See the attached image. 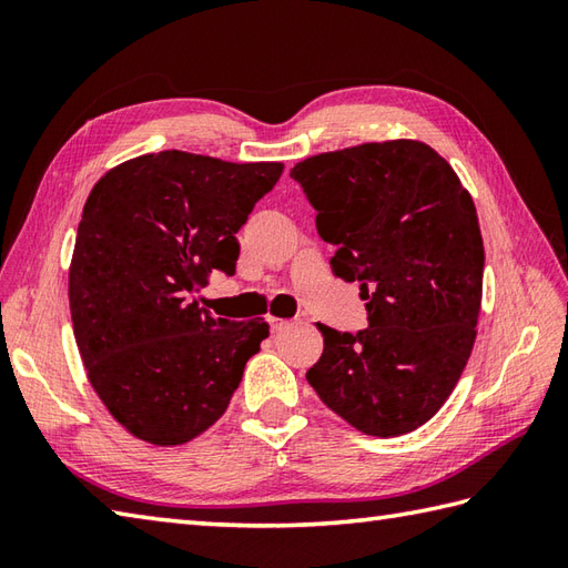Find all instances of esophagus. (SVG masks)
Returning a JSON list of instances; mask_svg holds the SVG:
<instances>
[{"label": "esophagus", "mask_w": 568, "mask_h": 568, "mask_svg": "<svg viewBox=\"0 0 568 568\" xmlns=\"http://www.w3.org/2000/svg\"><path fill=\"white\" fill-rule=\"evenodd\" d=\"M268 324H271V332H273V334L285 332L287 327H291V322H287V320H277V317H268Z\"/></svg>", "instance_id": "34e87169"}]
</instances>
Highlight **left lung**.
Segmentation results:
<instances>
[{
	"instance_id": "8db88e82",
	"label": "left lung",
	"mask_w": 568,
	"mask_h": 568,
	"mask_svg": "<svg viewBox=\"0 0 568 568\" xmlns=\"http://www.w3.org/2000/svg\"><path fill=\"white\" fill-rule=\"evenodd\" d=\"M291 178L336 246L334 275L368 300L358 334L317 324L324 352L307 381L358 432L400 437L439 413L474 352L486 261L476 204L413 139L310 155Z\"/></svg>"
}]
</instances>
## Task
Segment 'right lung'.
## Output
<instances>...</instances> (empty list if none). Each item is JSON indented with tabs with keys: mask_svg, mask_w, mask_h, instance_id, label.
Masks as SVG:
<instances>
[{
	"mask_svg": "<svg viewBox=\"0 0 568 568\" xmlns=\"http://www.w3.org/2000/svg\"><path fill=\"white\" fill-rule=\"evenodd\" d=\"M281 175L283 163L161 151L92 187L68 273L72 332L90 385L131 437L180 446L226 413L268 324L214 317L195 295L214 271L234 275V234Z\"/></svg>",
	"mask_w": 568,
	"mask_h": 568,
	"instance_id": "right-lung-1",
	"label": "right lung"
}]
</instances>
